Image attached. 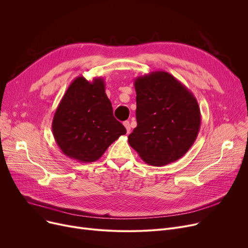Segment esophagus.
Wrapping results in <instances>:
<instances>
[{"instance_id": "1", "label": "esophagus", "mask_w": 248, "mask_h": 248, "mask_svg": "<svg viewBox=\"0 0 248 248\" xmlns=\"http://www.w3.org/2000/svg\"><path fill=\"white\" fill-rule=\"evenodd\" d=\"M124 127H125V129H126V133H127V134H128L129 132H131V124H129V122H128V121L124 122Z\"/></svg>"}]
</instances>
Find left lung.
I'll list each match as a JSON object with an SVG mask.
<instances>
[{
	"mask_svg": "<svg viewBox=\"0 0 248 248\" xmlns=\"http://www.w3.org/2000/svg\"><path fill=\"white\" fill-rule=\"evenodd\" d=\"M137 127L128 144L152 166L173 163L189 151L200 131L201 112L191 91L166 71L135 79Z\"/></svg>",
	"mask_w": 248,
	"mask_h": 248,
	"instance_id": "left-lung-1",
	"label": "left lung"
}]
</instances>
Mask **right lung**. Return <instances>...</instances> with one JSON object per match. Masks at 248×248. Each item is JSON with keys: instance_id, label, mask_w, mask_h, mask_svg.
Masks as SVG:
<instances>
[{"instance_id": "right-lung-1", "label": "right lung", "mask_w": 248, "mask_h": 248, "mask_svg": "<svg viewBox=\"0 0 248 248\" xmlns=\"http://www.w3.org/2000/svg\"><path fill=\"white\" fill-rule=\"evenodd\" d=\"M101 77L88 81L81 75L68 86L52 121L56 144L66 157L79 163L97 161L125 127L115 120Z\"/></svg>"}]
</instances>
